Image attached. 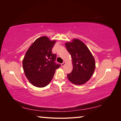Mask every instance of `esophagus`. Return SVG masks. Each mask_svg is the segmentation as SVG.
Wrapping results in <instances>:
<instances>
[{
    "label": "esophagus",
    "instance_id": "obj_1",
    "mask_svg": "<svg viewBox=\"0 0 121 121\" xmlns=\"http://www.w3.org/2000/svg\"><path fill=\"white\" fill-rule=\"evenodd\" d=\"M65 62H64V63H62V64H61V66H62V67H64V65H65Z\"/></svg>",
    "mask_w": 121,
    "mask_h": 121
}]
</instances>
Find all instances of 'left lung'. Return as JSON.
Instances as JSON below:
<instances>
[{
	"label": "left lung",
	"mask_w": 121,
	"mask_h": 121,
	"mask_svg": "<svg viewBox=\"0 0 121 121\" xmlns=\"http://www.w3.org/2000/svg\"><path fill=\"white\" fill-rule=\"evenodd\" d=\"M72 58L73 68L67 74L69 81L75 85H82L90 79L95 69V62L88 48L81 40L74 39L65 43Z\"/></svg>",
	"instance_id": "obj_1"
}]
</instances>
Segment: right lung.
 Returning a JSON list of instances; mask_svg holds the SVG:
<instances>
[{
  "label": "right lung",
  "instance_id": "right-lung-1",
  "mask_svg": "<svg viewBox=\"0 0 121 121\" xmlns=\"http://www.w3.org/2000/svg\"><path fill=\"white\" fill-rule=\"evenodd\" d=\"M56 40H50L47 36L36 39L29 47L23 60L25 74L33 85L44 87L52 81L60 64L55 62L56 55L52 53Z\"/></svg>",
  "mask_w": 121,
  "mask_h": 121
}]
</instances>
